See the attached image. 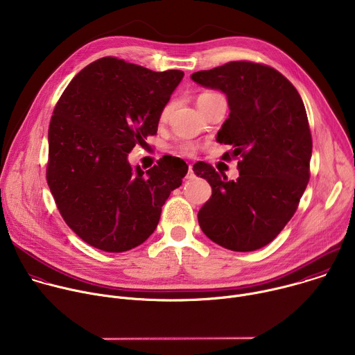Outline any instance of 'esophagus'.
I'll list each match as a JSON object with an SVG mask.
<instances>
[{"label":"esophagus","instance_id":"obj_1","mask_svg":"<svg viewBox=\"0 0 355 355\" xmlns=\"http://www.w3.org/2000/svg\"><path fill=\"white\" fill-rule=\"evenodd\" d=\"M185 178H187V180H193V178H195V173H193V170H192V166L188 167V173H187Z\"/></svg>","mask_w":355,"mask_h":355}]
</instances>
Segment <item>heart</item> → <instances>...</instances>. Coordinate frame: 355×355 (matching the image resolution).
<instances>
[{"label": "heart", "instance_id": "obj_1", "mask_svg": "<svg viewBox=\"0 0 355 355\" xmlns=\"http://www.w3.org/2000/svg\"><path fill=\"white\" fill-rule=\"evenodd\" d=\"M211 95H214V94H202V95H199L198 101L204 99V98H208V96H211ZM170 112H171V104H167V105L163 108L162 114H160V119H162V121H166V119L168 118ZM180 150L182 151L184 155H192V151H193V146H191V144H182V146L180 147Z\"/></svg>", "mask_w": 355, "mask_h": 355}]
</instances>
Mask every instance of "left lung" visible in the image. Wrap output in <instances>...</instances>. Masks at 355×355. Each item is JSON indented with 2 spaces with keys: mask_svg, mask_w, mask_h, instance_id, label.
I'll return each mask as SVG.
<instances>
[{
  "mask_svg": "<svg viewBox=\"0 0 355 355\" xmlns=\"http://www.w3.org/2000/svg\"><path fill=\"white\" fill-rule=\"evenodd\" d=\"M191 78L226 95L230 114L216 141L233 147L225 159H241L236 181L208 163L193 164V173L212 187V196L198 212L199 226L227 250H259L291 220L311 177L305 105L279 71L259 63L230 62Z\"/></svg>",
  "mask_w": 355,
  "mask_h": 355,
  "instance_id": "obj_1",
  "label": "left lung"
}]
</instances>
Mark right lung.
<instances>
[{
	"mask_svg": "<svg viewBox=\"0 0 355 355\" xmlns=\"http://www.w3.org/2000/svg\"><path fill=\"white\" fill-rule=\"evenodd\" d=\"M184 77L103 58L67 85L49 126L46 178L69 227L89 245L123 252L157 227L162 207L188 166L164 156L143 171L130 150L156 135L160 114Z\"/></svg>",
	"mask_w": 355,
	"mask_h": 355,
	"instance_id": "obj_1",
	"label": "right lung"
}]
</instances>
